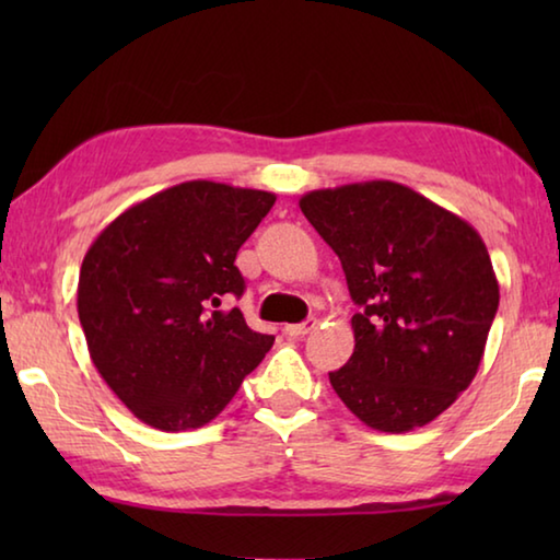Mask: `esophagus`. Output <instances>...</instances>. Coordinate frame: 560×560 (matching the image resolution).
<instances>
[{"label": "esophagus", "instance_id": "obj_1", "mask_svg": "<svg viewBox=\"0 0 560 560\" xmlns=\"http://www.w3.org/2000/svg\"><path fill=\"white\" fill-rule=\"evenodd\" d=\"M316 324H318L316 318H306V320H303V324H289L283 330H287V336H291V338H303V336H308L311 330L316 328Z\"/></svg>", "mask_w": 560, "mask_h": 560}]
</instances>
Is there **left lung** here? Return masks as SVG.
I'll return each instance as SVG.
<instances>
[{
    "label": "left lung",
    "instance_id": "left-lung-1",
    "mask_svg": "<svg viewBox=\"0 0 560 560\" xmlns=\"http://www.w3.org/2000/svg\"><path fill=\"white\" fill-rule=\"evenodd\" d=\"M299 207L338 254L358 306L353 355L328 373L336 395L381 432L432 422L477 375L499 308L481 236L390 179L314 189Z\"/></svg>",
    "mask_w": 560,
    "mask_h": 560
}]
</instances>
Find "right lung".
Returning <instances> with one entry per match:
<instances>
[{
    "label": "right lung",
    "mask_w": 560,
    "mask_h": 560,
    "mask_svg": "<svg viewBox=\"0 0 560 560\" xmlns=\"http://www.w3.org/2000/svg\"><path fill=\"white\" fill-rule=\"evenodd\" d=\"M277 195L210 179L167 187L116 217L89 246L79 318L103 381L155 430L212 422L273 336L246 326L236 252Z\"/></svg>",
    "instance_id": "right-lung-1"
}]
</instances>
